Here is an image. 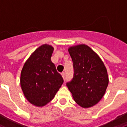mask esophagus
<instances>
[{"instance_id": "34e87169", "label": "esophagus", "mask_w": 127, "mask_h": 127, "mask_svg": "<svg viewBox=\"0 0 127 127\" xmlns=\"http://www.w3.org/2000/svg\"><path fill=\"white\" fill-rule=\"evenodd\" d=\"M62 77H63V78L65 79V72H62Z\"/></svg>"}]
</instances>
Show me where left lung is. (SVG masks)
Here are the masks:
<instances>
[{"label":"left lung","instance_id":"left-lung-1","mask_svg":"<svg viewBox=\"0 0 127 127\" xmlns=\"http://www.w3.org/2000/svg\"><path fill=\"white\" fill-rule=\"evenodd\" d=\"M68 52L74 75L66 85L77 104L83 108L93 106L102 98L109 84L105 65L88 45L73 46Z\"/></svg>","mask_w":127,"mask_h":127}]
</instances>
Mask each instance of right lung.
<instances>
[{"mask_svg":"<svg viewBox=\"0 0 127 127\" xmlns=\"http://www.w3.org/2000/svg\"><path fill=\"white\" fill-rule=\"evenodd\" d=\"M53 50L51 45L40 46L22 69V91L29 102L36 106H43L50 102L64 83L62 76L51 62Z\"/></svg>","mask_w":127,"mask_h":127,"instance_id":"add662e5","label":"right lung"}]
</instances>
